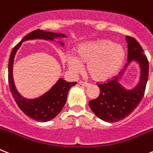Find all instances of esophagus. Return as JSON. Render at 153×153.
<instances>
[{
    "instance_id": "obj_1",
    "label": "esophagus",
    "mask_w": 153,
    "mask_h": 153,
    "mask_svg": "<svg viewBox=\"0 0 153 153\" xmlns=\"http://www.w3.org/2000/svg\"><path fill=\"white\" fill-rule=\"evenodd\" d=\"M79 84H80V85H82V86H83V87H89L90 86V83H86V82H83V81H80L79 82Z\"/></svg>"
}]
</instances>
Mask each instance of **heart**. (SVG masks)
<instances>
[{"label": "heart", "instance_id": "b5f03b06", "mask_svg": "<svg viewBox=\"0 0 153 153\" xmlns=\"http://www.w3.org/2000/svg\"><path fill=\"white\" fill-rule=\"evenodd\" d=\"M125 59L123 47L111 40L102 39L78 47L76 56L68 55L66 62L70 71L79 73L87 64V70L96 81H107L117 74Z\"/></svg>", "mask_w": 153, "mask_h": 153}]
</instances>
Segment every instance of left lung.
<instances>
[{
  "label": "left lung",
  "instance_id": "1",
  "mask_svg": "<svg viewBox=\"0 0 153 153\" xmlns=\"http://www.w3.org/2000/svg\"><path fill=\"white\" fill-rule=\"evenodd\" d=\"M128 43V62L120 75L113 80L98 84L100 95L89 101V106L97 117L113 123L131 114L141 102L149 76V62L142 46L135 39L126 36ZM133 63L138 64L140 76L133 87L125 88L121 83L126 71Z\"/></svg>",
  "mask_w": 153,
  "mask_h": 153
}]
</instances>
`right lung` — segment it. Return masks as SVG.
<instances>
[{
	"mask_svg": "<svg viewBox=\"0 0 153 153\" xmlns=\"http://www.w3.org/2000/svg\"><path fill=\"white\" fill-rule=\"evenodd\" d=\"M67 36L61 32H45L42 30H36L30 32L22 39L16 46L11 51L8 62V82L10 91L13 97L16 101L18 106L25 114L32 119L40 122L53 120L56 117L66 102L68 92L76 82H66L62 78H59L54 85L41 96L35 98H28L22 95L17 90L13 77V66L14 57L17 52L22 45V42L30 40L42 39L45 41L55 42L63 47L64 42L62 39ZM57 41H56V39Z\"/></svg>",
	"mask_w": 153,
	"mask_h": 153,
	"instance_id": "add662e5",
	"label": "right lung"
}]
</instances>
